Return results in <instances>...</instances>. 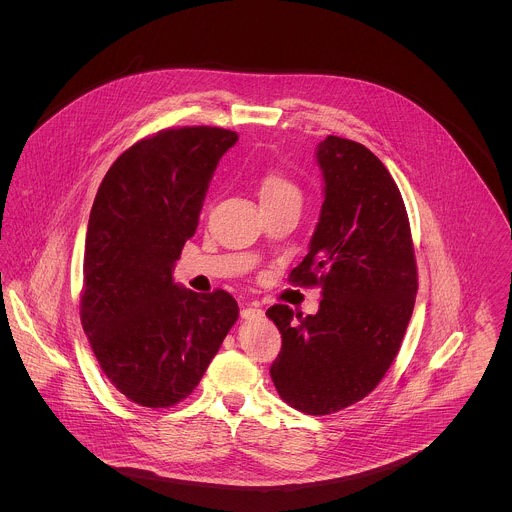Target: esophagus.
<instances>
[{
	"label": "esophagus",
	"mask_w": 512,
	"mask_h": 512,
	"mask_svg": "<svg viewBox=\"0 0 512 512\" xmlns=\"http://www.w3.org/2000/svg\"><path fill=\"white\" fill-rule=\"evenodd\" d=\"M240 315H242V319H246V321L262 319V317H264V309H262L258 303H250V305H246V307L240 311Z\"/></svg>",
	"instance_id": "esophagus-1"
}]
</instances>
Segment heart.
Returning a JSON list of instances; mask_svg holds the SVG:
<instances>
[{
  "instance_id": "1",
  "label": "heart",
  "mask_w": 512,
  "mask_h": 512,
  "mask_svg": "<svg viewBox=\"0 0 512 512\" xmlns=\"http://www.w3.org/2000/svg\"><path fill=\"white\" fill-rule=\"evenodd\" d=\"M286 195H297V187L280 173H268L260 183V201L280 199Z\"/></svg>"
}]
</instances>
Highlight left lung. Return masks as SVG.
Masks as SVG:
<instances>
[{"label":"left lung","mask_w":512,"mask_h":512,"mask_svg":"<svg viewBox=\"0 0 512 512\" xmlns=\"http://www.w3.org/2000/svg\"><path fill=\"white\" fill-rule=\"evenodd\" d=\"M323 205L292 284L321 286L315 315L272 305L282 333L270 368L292 408L325 416L370 394L392 365L414 311L418 272L402 195L382 161L337 136L315 151Z\"/></svg>","instance_id":"1"}]
</instances>
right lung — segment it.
<instances>
[{
	"label": "right lung",
	"mask_w": 512,
	"mask_h": 512,
	"mask_svg": "<svg viewBox=\"0 0 512 512\" xmlns=\"http://www.w3.org/2000/svg\"><path fill=\"white\" fill-rule=\"evenodd\" d=\"M236 142V132L211 126L163 130L126 149L98 187L80 321L102 372L140 406L187 398L238 319L230 293L173 282L220 157Z\"/></svg>",
	"instance_id": "add662e5"
}]
</instances>
